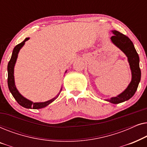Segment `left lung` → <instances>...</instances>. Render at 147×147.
<instances>
[{"label":"left lung","mask_w":147,"mask_h":147,"mask_svg":"<svg viewBox=\"0 0 147 147\" xmlns=\"http://www.w3.org/2000/svg\"><path fill=\"white\" fill-rule=\"evenodd\" d=\"M112 33L114 35L111 37L112 41L127 56L132 71V80L127 88L116 97L106 100L112 104H119L129 100L135 94L140 80L141 71L139 67V57L131 40L117 31H112Z\"/></svg>","instance_id":"1"}]
</instances>
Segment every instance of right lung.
Returning <instances> with one entry per match:
<instances>
[{
    "label": "right lung",
    "mask_w": 147,
    "mask_h": 147,
    "mask_svg": "<svg viewBox=\"0 0 147 147\" xmlns=\"http://www.w3.org/2000/svg\"><path fill=\"white\" fill-rule=\"evenodd\" d=\"M29 38H26L23 42H21V43L18 44L13 49V53H12V56L11 59L8 63V86H9V89L12 94V95L14 97V98L17 100V102L19 103L20 105L23 106L24 108H33V109H39V108H42L45 107L47 105H49L50 103H51L52 102H53L58 96H59L60 92L55 96V98H53V99L48 100L47 102H34L30 101V100L26 99L25 98H24L21 94L19 93V91L16 88L15 84V80H14V67H15L16 61H17V58L18 56V53H19V50L21 49V48L23 47L25 44V41H27V40H29Z\"/></svg>",
    "instance_id": "add662e5"
}]
</instances>
